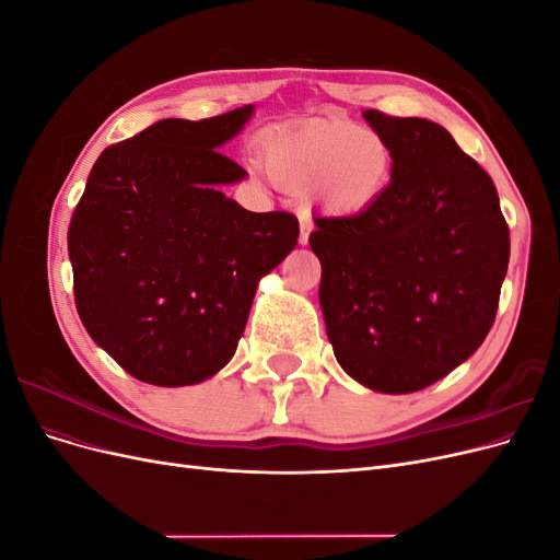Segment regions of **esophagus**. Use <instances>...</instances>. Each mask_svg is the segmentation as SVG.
Wrapping results in <instances>:
<instances>
[{
    "label": "esophagus",
    "instance_id": "1",
    "mask_svg": "<svg viewBox=\"0 0 560 560\" xmlns=\"http://www.w3.org/2000/svg\"><path fill=\"white\" fill-rule=\"evenodd\" d=\"M313 231V222L308 217H301V235H299V243L306 245L308 243V235Z\"/></svg>",
    "mask_w": 560,
    "mask_h": 560
}]
</instances>
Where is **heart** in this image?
Returning a JSON list of instances; mask_svg holds the SVG:
<instances>
[{
	"instance_id": "heart-1",
	"label": "heart",
	"mask_w": 560,
	"mask_h": 560,
	"mask_svg": "<svg viewBox=\"0 0 560 560\" xmlns=\"http://www.w3.org/2000/svg\"><path fill=\"white\" fill-rule=\"evenodd\" d=\"M393 147L374 128L319 121L278 138L266 151V171L278 186L306 194L329 217L360 214L374 206L393 177Z\"/></svg>"
}]
</instances>
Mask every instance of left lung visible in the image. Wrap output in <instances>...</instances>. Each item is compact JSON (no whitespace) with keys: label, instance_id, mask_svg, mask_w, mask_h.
Listing matches in <instances>:
<instances>
[{"label":"left lung","instance_id":"1","mask_svg":"<svg viewBox=\"0 0 560 560\" xmlns=\"http://www.w3.org/2000/svg\"><path fill=\"white\" fill-rule=\"evenodd\" d=\"M393 147L374 206L317 217L319 306L346 374L387 395L444 378L495 322L510 229L493 179L428 118L364 112Z\"/></svg>","mask_w":560,"mask_h":560}]
</instances>
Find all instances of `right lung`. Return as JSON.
Masks as SVG:
<instances>
[{
	"mask_svg": "<svg viewBox=\"0 0 560 560\" xmlns=\"http://www.w3.org/2000/svg\"><path fill=\"white\" fill-rule=\"evenodd\" d=\"M252 112L163 118L107 147L72 214L79 317L142 383L194 385L224 369L259 280L296 247L294 214L249 212L222 194L247 173L217 149Z\"/></svg>",
	"mask_w": 560,
	"mask_h": 560,
	"instance_id": "obj_1",
	"label": "right lung"
}]
</instances>
